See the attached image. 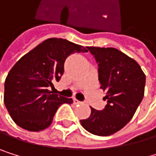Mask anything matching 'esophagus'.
Masks as SVG:
<instances>
[{
    "label": "esophagus",
    "mask_w": 156,
    "mask_h": 156,
    "mask_svg": "<svg viewBox=\"0 0 156 156\" xmlns=\"http://www.w3.org/2000/svg\"><path fill=\"white\" fill-rule=\"evenodd\" d=\"M73 103H74L75 105H80V104H82V102L79 101V100L76 99V98H74V99H73Z\"/></svg>",
    "instance_id": "esophagus-1"
}]
</instances>
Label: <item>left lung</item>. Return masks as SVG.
Returning a JSON list of instances; mask_svg holds the SVG:
<instances>
[{"mask_svg":"<svg viewBox=\"0 0 156 156\" xmlns=\"http://www.w3.org/2000/svg\"><path fill=\"white\" fill-rule=\"evenodd\" d=\"M98 63V80L106 92L103 110L91 107L82 126L96 136H110L133 118L144 96L146 76L134 59L114 48L87 47Z\"/></svg>","mask_w":156,"mask_h":156,"instance_id":"8db88e82","label":"left lung"}]
</instances>
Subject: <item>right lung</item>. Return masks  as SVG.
I'll use <instances>...</instances> for the list:
<instances>
[{
  "label": "right lung",
  "instance_id": "obj_1",
  "mask_svg": "<svg viewBox=\"0 0 156 156\" xmlns=\"http://www.w3.org/2000/svg\"><path fill=\"white\" fill-rule=\"evenodd\" d=\"M87 52L80 45L62 38H49L21 57L4 82L3 101L13 121L23 129L38 132L48 128L62 104L72 98L52 94L48 87L59 81L66 58Z\"/></svg>",
  "mask_w": 156,
  "mask_h": 156
}]
</instances>
